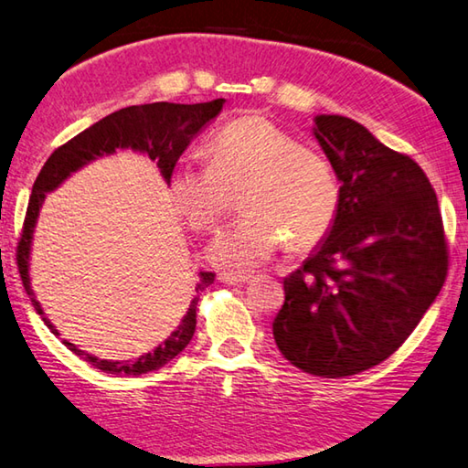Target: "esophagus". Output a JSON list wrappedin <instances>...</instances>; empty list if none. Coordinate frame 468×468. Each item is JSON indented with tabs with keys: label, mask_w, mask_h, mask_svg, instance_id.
<instances>
[{
	"label": "esophagus",
	"mask_w": 468,
	"mask_h": 468,
	"mask_svg": "<svg viewBox=\"0 0 468 468\" xmlns=\"http://www.w3.org/2000/svg\"><path fill=\"white\" fill-rule=\"evenodd\" d=\"M250 278L251 274H245V271H241V274H235V271H223V274H218V280L225 284H243Z\"/></svg>",
	"instance_id": "esophagus-1"
}]
</instances>
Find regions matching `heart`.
<instances>
[{
	"label": "heart",
	"mask_w": 468,
	"mask_h": 468,
	"mask_svg": "<svg viewBox=\"0 0 468 468\" xmlns=\"http://www.w3.org/2000/svg\"><path fill=\"white\" fill-rule=\"evenodd\" d=\"M210 164L182 159L169 197L197 231H215L241 190L243 215L208 248L220 268H253L288 239L292 250L319 243L335 223L339 184L319 153L261 116L223 126L208 143Z\"/></svg>",
	"instance_id": "obj_1"
}]
</instances>
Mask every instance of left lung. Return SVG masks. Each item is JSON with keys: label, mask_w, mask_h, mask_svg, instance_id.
<instances>
[{"label": "left lung", "mask_w": 468, "mask_h": 468, "mask_svg": "<svg viewBox=\"0 0 468 468\" xmlns=\"http://www.w3.org/2000/svg\"><path fill=\"white\" fill-rule=\"evenodd\" d=\"M313 134L339 180L329 235L284 278L278 350L296 368L342 378L395 354L436 301L448 243L436 192L415 161L360 122L315 116Z\"/></svg>", "instance_id": "obj_1"}]
</instances>
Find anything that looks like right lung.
Instances as JSON below:
<instances>
[{"instance_id":"1","label":"right lung","mask_w":468,"mask_h":468,"mask_svg":"<svg viewBox=\"0 0 468 468\" xmlns=\"http://www.w3.org/2000/svg\"><path fill=\"white\" fill-rule=\"evenodd\" d=\"M225 100H212L205 101V104H172V101H155V104H141V106H129L118 110V112L108 114L101 118L96 124H91L90 129L80 133L78 137L67 141L65 145L55 149L47 159V164L42 165L40 174L37 176L32 186V194L27 208V218H24L22 235L16 248V260H18V270L22 284L27 288L30 301L37 309L42 321L47 323V327L58 335L53 323H50L45 313L40 309V303L34 299V292L30 288V276H28V260H30V245H32V233L34 225H37L38 210L45 202L47 192L55 190L58 184H63L67 177L73 172H78L90 161L98 159L101 155H110L116 149H134L157 161V167L161 169V176L165 177L169 184V176H172L174 167L180 159L186 147L190 145V141L205 129V126L217 118V114L223 110ZM215 282V274L212 271H200V280L197 284V296L190 303V309L186 313L184 319L177 329L169 335L164 344L157 346L155 350L141 356V358L133 362H110L100 360L96 356L80 350L75 344H69L63 339V344L69 350L80 356L81 360L91 364L93 368L108 375L116 377H141L147 375L151 370H159L165 367L169 360H174L186 346L190 344V339L197 331V304L198 296L207 286Z\"/></svg>"}]
</instances>
